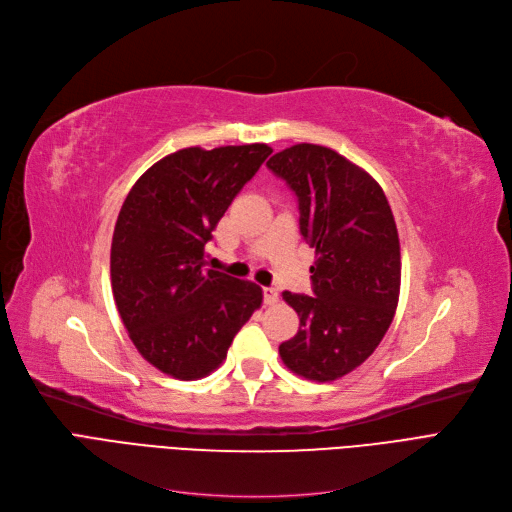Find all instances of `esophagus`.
I'll return each mask as SVG.
<instances>
[{
  "label": "esophagus",
  "mask_w": 512,
  "mask_h": 512,
  "mask_svg": "<svg viewBox=\"0 0 512 512\" xmlns=\"http://www.w3.org/2000/svg\"><path fill=\"white\" fill-rule=\"evenodd\" d=\"M264 305H275L279 301V290L277 288H264Z\"/></svg>",
  "instance_id": "obj_1"
}]
</instances>
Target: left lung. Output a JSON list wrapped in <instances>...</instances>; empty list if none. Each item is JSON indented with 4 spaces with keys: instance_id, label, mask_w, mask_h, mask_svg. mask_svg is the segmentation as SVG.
<instances>
[{
    "instance_id": "1",
    "label": "left lung",
    "mask_w": 512,
    "mask_h": 512,
    "mask_svg": "<svg viewBox=\"0 0 512 512\" xmlns=\"http://www.w3.org/2000/svg\"><path fill=\"white\" fill-rule=\"evenodd\" d=\"M298 199L301 235L315 248L313 296L284 292L301 317L279 345L292 373L326 383L358 368L390 328L400 294L394 214L370 175L324 146L296 144L269 158Z\"/></svg>"
}]
</instances>
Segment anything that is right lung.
Instances as JSON below:
<instances>
[{"label": "right lung", "mask_w": 512, "mask_h": 512, "mask_svg": "<svg viewBox=\"0 0 512 512\" xmlns=\"http://www.w3.org/2000/svg\"><path fill=\"white\" fill-rule=\"evenodd\" d=\"M273 150L184 148L154 163L120 207L112 292L129 337L161 373L195 381L222 364L262 303L252 281L205 269V243Z\"/></svg>", "instance_id": "right-lung-1"}]
</instances>
